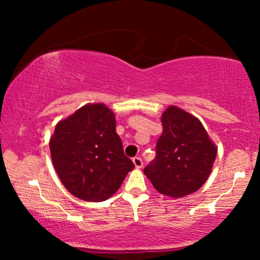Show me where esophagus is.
I'll list each match as a JSON object with an SVG mask.
<instances>
[{
  "label": "esophagus",
  "instance_id": "esophagus-1",
  "mask_svg": "<svg viewBox=\"0 0 260 260\" xmlns=\"http://www.w3.org/2000/svg\"><path fill=\"white\" fill-rule=\"evenodd\" d=\"M133 162H134V165L137 169L142 168V166H143V161H142V158L138 157V156H136V157L133 158Z\"/></svg>",
  "mask_w": 260,
  "mask_h": 260
}]
</instances>
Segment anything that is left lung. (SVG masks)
Returning <instances> with one entry per match:
<instances>
[{
  "instance_id": "8db88e82",
  "label": "left lung",
  "mask_w": 260,
  "mask_h": 260,
  "mask_svg": "<svg viewBox=\"0 0 260 260\" xmlns=\"http://www.w3.org/2000/svg\"><path fill=\"white\" fill-rule=\"evenodd\" d=\"M161 120L156 157L144 174L158 193L186 197L207 181L218 150L200 120L184 110L170 105Z\"/></svg>"
}]
</instances>
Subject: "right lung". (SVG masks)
Returning a JSON list of instances; mask_svg holds the SVG:
<instances>
[{
	"mask_svg": "<svg viewBox=\"0 0 260 260\" xmlns=\"http://www.w3.org/2000/svg\"><path fill=\"white\" fill-rule=\"evenodd\" d=\"M49 149L60 181L84 201L109 199L135 168L116 133L115 113L101 103L81 106L60 120Z\"/></svg>",
	"mask_w": 260,
	"mask_h": 260,
	"instance_id": "1",
	"label": "right lung"
}]
</instances>
